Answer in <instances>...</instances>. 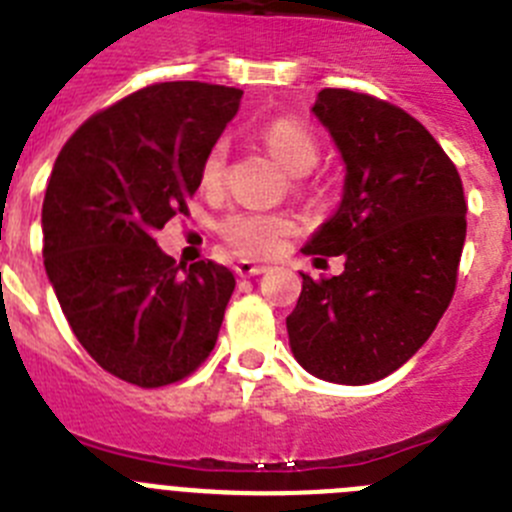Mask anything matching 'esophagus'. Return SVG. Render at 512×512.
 Returning <instances> with one entry per match:
<instances>
[{
    "label": "esophagus",
    "instance_id": "34e87169",
    "mask_svg": "<svg viewBox=\"0 0 512 512\" xmlns=\"http://www.w3.org/2000/svg\"><path fill=\"white\" fill-rule=\"evenodd\" d=\"M266 269H269V266L256 264V261H238V264H235V274H238V277H259Z\"/></svg>",
    "mask_w": 512,
    "mask_h": 512
}]
</instances>
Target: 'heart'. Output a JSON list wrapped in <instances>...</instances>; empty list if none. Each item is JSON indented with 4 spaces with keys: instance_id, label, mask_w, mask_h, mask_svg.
Returning a JSON list of instances; mask_svg holds the SVG:
<instances>
[{
    "instance_id": "heart-1",
    "label": "heart",
    "mask_w": 512,
    "mask_h": 512,
    "mask_svg": "<svg viewBox=\"0 0 512 512\" xmlns=\"http://www.w3.org/2000/svg\"><path fill=\"white\" fill-rule=\"evenodd\" d=\"M264 143L269 151L277 156L279 164L292 174H307L315 169L320 158V148L315 135L310 133L305 122L292 120V117H279L264 128ZM228 164V143L217 140L207 151L200 166V184L205 189L220 187ZM292 220L282 212H238L228 217L223 225V233L230 246H235L246 256H271L279 251L289 233H292Z\"/></svg>"
}]
</instances>
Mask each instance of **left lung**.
Instances as JSON below:
<instances>
[{"label": "left lung", "mask_w": 512, "mask_h": 512, "mask_svg": "<svg viewBox=\"0 0 512 512\" xmlns=\"http://www.w3.org/2000/svg\"><path fill=\"white\" fill-rule=\"evenodd\" d=\"M312 115L336 143L346 179L336 212L302 253L346 264L320 282L302 274L289 348L312 377L369 384L397 372L449 307L467 202L451 158L395 104L323 89Z\"/></svg>", "instance_id": "8db88e82"}]
</instances>
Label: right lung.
I'll return each mask as SVG.
<instances>
[{"label":"right lung","mask_w":512,"mask_h":512,"mask_svg":"<svg viewBox=\"0 0 512 512\" xmlns=\"http://www.w3.org/2000/svg\"><path fill=\"white\" fill-rule=\"evenodd\" d=\"M241 89L164 81L89 117L61 148L43 200V259L87 354L138 387L192 374L215 348L233 271L176 264L156 230L200 187Z\"/></svg>","instance_id":"add662e5"}]
</instances>
